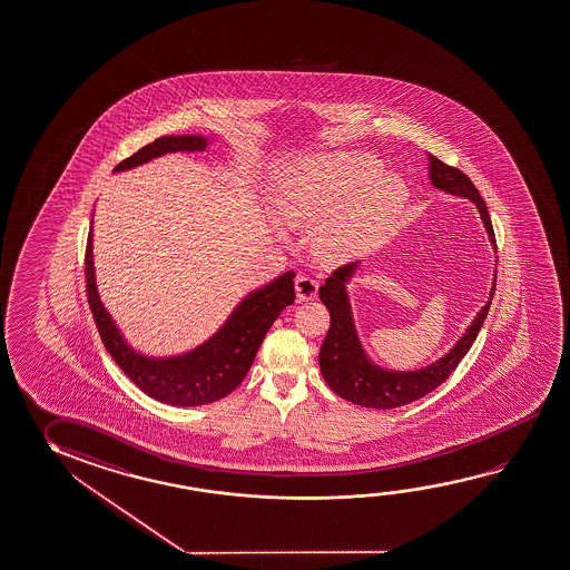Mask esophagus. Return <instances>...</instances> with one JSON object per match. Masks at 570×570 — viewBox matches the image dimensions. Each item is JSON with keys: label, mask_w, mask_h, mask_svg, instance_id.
I'll use <instances>...</instances> for the list:
<instances>
[{"label": "esophagus", "mask_w": 570, "mask_h": 570, "mask_svg": "<svg viewBox=\"0 0 570 570\" xmlns=\"http://www.w3.org/2000/svg\"><path fill=\"white\" fill-rule=\"evenodd\" d=\"M295 291H297V301H311L318 293V281L311 275H298L295 281Z\"/></svg>", "instance_id": "esophagus-1"}]
</instances>
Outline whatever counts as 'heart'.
<instances>
[{
  "label": "heart",
  "instance_id": "b5f03b06",
  "mask_svg": "<svg viewBox=\"0 0 570 570\" xmlns=\"http://www.w3.org/2000/svg\"><path fill=\"white\" fill-rule=\"evenodd\" d=\"M407 199L406 181L362 153L301 158L281 174L277 214L287 226L313 224L316 247L328 257L371 249L396 222Z\"/></svg>",
  "mask_w": 570,
  "mask_h": 570
}]
</instances>
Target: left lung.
<instances>
[{
    "label": "left lung",
    "mask_w": 570,
    "mask_h": 570,
    "mask_svg": "<svg viewBox=\"0 0 570 570\" xmlns=\"http://www.w3.org/2000/svg\"><path fill=\"white\" fill-rule=\"evenodd\" d=\"M428 160H430V181L440 190L473 202L479 216L483 219V226L488 229L489 242L495 247V234L491 226L488 206L479 196L473 181L458 168L438 160L432 154H428ZM356 267H358L356 262L338 267L325 281V285H321V289H318L323 305L331 313V326H328V333H326L321 353H318L323 379L338 396L353 402V404H358V406L376 407V410L406 406L410 402L430 394L432 390L438 389L442 382L450 379V374L455 371L461 358L468 354L471 344L478 338L479 328L488 316L498 279H493V287L489 293L485 307L479 311L473 323L468 326L465 335L453 344L450 353L443 354L440 361L432 362L417 371H386L366 356L361 338L356 335L353 308H351V301L346 293V283L353 279Z\"/></svg>",
    "instance_id": "1"
}]
</instances>
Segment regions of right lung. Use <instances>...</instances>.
<instances>
[{
	"label": "right lung",
	"instance_id": "1",
	"mask_svg": "<svg viewBox=\"0 0 570 570\" xmlns=\"http://www.w3.org/2000/svg\"><path fill=\"white\" fill-rule=\"evenodd\" d=\"M208 142L206 136L198 135L160 136L118 164L115 173L130 170L168 153H202ZM293 277V272L283 273L262 289L249 293L216 335L209 336L206 343L199 344L190 353L170 358H150L136 353L125 341L109 311L100 303L92 265V229L85 254L87 297L105 348L138 389L170 406L209 404L227 396L242 384L275 318L283 308L295 303Z\"/></svg>",
	"mask_w": 570,
	"mask_h": 570
}]
</instances>
